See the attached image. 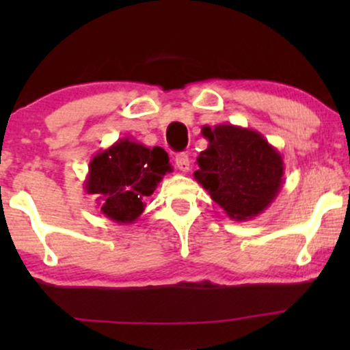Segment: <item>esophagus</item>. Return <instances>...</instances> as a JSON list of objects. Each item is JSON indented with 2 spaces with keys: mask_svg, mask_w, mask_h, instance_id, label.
Returning a JSON list of instances; mask_svg holds the SVG:
<instances>
[{
  "mask_svg": "<svg viewBox=\"0 0 350 350\" xmlns=\"http://www.w3.org/2000/svg\"><path fill=\"white\" fill-rule=\"evenodd\" d=\"M175 164L178 167L180 172L186 174V172L189 170V156L186 154V152H180V154H176L175 157Z\"/></svg>",
  "mask_w": 350,
  "mask_h": 350,
  "instance_id": "1",
  "label": "esophagus"
}]
</instances>
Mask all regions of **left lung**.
Wrapping results in <instances>:
<instances>
[{"label":"left lung","mask_w":350,"mask_h":350,"mask_svg":"<svg viewBox=\"0 0 350 350\" xmlns=\"http://www.w3.org/2000/svg\"><path fill=\"white\" fill-rule=\"evenodd\" d=\"M208 140L194 178L229 218L247 221L265 212L284 183V159L261 135L232 124L202 127Z\"/></svg>","instance_id":"1"}]
</instances>
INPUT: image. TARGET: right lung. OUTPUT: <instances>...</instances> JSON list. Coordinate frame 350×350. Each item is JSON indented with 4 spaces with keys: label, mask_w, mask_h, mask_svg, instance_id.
Masks as SVG:
<instances>
[{
    "label": "right lung",
    "mask_w": 350,
    "mask_h": 350,
    "mask_svg": "<svg viewBox=\"0 0 350 350\" xmlns=\"http://www.w3.org/2000/svg\"><path fill=\"white\" fill-rule=\"evenodd\" d=\"M167 172H172V165L161 146L146 148L126 137L90 159L84 189L97 196L100 212L108 219L132 224Z\"/></svg>",
    "instance_id": "obj_1"
}]
</instances>
